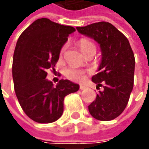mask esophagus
I'll return each mask as SVG.
<instances>
[{
	"instance_id": "obj_1",
	"label": "esophagus",
	"mask_w": 149,
	"mask_h": 149,
	"mask_svg": "<svg viewBox=\"0 0 149 149\" xmlns=\"http://www.w3.org/2000/svg\"><path fill=\"white\" fill-rule=\"evenodd\" d=\"M86 86H82V85H81V86H80V90H81V91H82V90H85V89H86Z\"/></svg>"
}]
</instances>
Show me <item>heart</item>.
I'll return each instance as SVG.
<instances>
[{
    "label": "heart",
    "instance_id": "b5f03b06",
    "mask_svg": "<svg viewBox=\"0 0 149 149\" xmlns=\"http://www.w3.org/2000/svg\"><path fill=\"white\" fill-rule=\"evenodd\" d=\"M78 44L79 47H80V49H81L82 53H84L86 49L91 48V47H95L91 41L86 40V39L80 40ZM65 49H66V46L63 45L62 47L61 50H60V56H63ZM65 76L68 78L73 81H81L84 79V72L81 70V69L77 68H74V67H70L65 71Z\"/></svg>",
    "mask_w": 149,
    "mask_h": 149
}]
</instances>
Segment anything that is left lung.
I'll return each mask as SVG.
<instances>
[{
  "label": "left lung",
  "mask_w": 149,
  "mask_h": 149,
  "mask_svg": "<svg viewBox=\"0 0 149 149\" xmlns=\"http://www.w3.org/2000/svg\"><path fill=\"white\" fill-rule=\"evenodd\" d=\"M81 34L100 45L101 62L99 73L92 81L103 90L88 106L92 117L100 121H111L124 111L134 86L135 59L128 39L113 24L99 22L77 27Z\"/></svg>",
  "instance_id": "8db88e82"
}]
</instances>
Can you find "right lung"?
Returning <instances> with one entry per match:
<instances>
[{
  "label": "right lung",
  "mask_w": 149,
  "mask_h": 149,
  "mask_svg": "<svg viewBox=\"0 0 149 149\" xmlns=\"http://www.w3.org/2000/svg\"><path fill=\"white\" fill-rule=\"evenodd\" d=\"M76 31L41 18L20 35L16 43L12 75L15 91L24 112L38 123L57 121L63 112L64 97L79 90V85L60 80L55 86L46 79L47 72L58 60L63 45Z\"/></svg>",
  "instance_id": "add662e5"
}]
</instances>
